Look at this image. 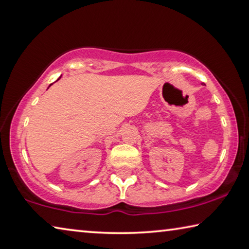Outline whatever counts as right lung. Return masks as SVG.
<instances>
[{
    "label": "right lung",
    "mask_w": 249,
    "mask_h": 249,
    "mask_svg": "<svg viewBox=\"0 0 249 249\" xmlns=\"http://www.w3.org/2000/svg\"><path fill=\"white\" fill-rule=\"evenodd\" d=\"M51 85H52V84H51ZM51 85H50V86H51Z\"/></svg>",
    "instance_id": "obj_1"
}]
</instances>
